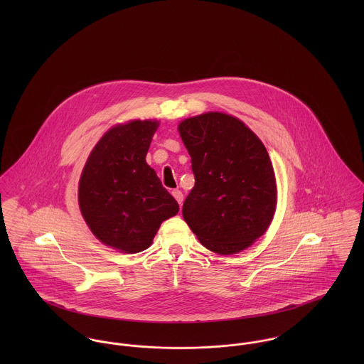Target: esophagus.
I'll return each instance as SVG.
<instances>
[{"instance_id":"34e87169","label":"esophagus","mask_w":364,"mask_h":364,"mask_svg":"<svg viewBox=\"0 0 364 364\" xmlns=\"http://www.w3.org/2000/svg\"><path fill=\"white\" fill-rule=\"evenodd\" d=\"M172 196L176 199V202H178L179 206H181L182 202H183V193H182L179 189H176V191H172Z\"/></svg>"}]
</instances>
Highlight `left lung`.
<instances>
[{
  "mask_svg": "<svg viewBox=\"0 0 364 364\" xmlns=\"http://www.w3.org/2000/svg\"><path fill=\"white\" fill-rule=\"evenodd\" d=\"M192 158L195 186L182 214L203 247L220 255L244 251L267 230L276 179L258 136L240 119L208 112L178 126Z\"/></svg>",
  "mask_w": 364,
  "mask_h": 364,
  "instance_id": "8db88e82",
  "label": "left lung"
}]
</instances>
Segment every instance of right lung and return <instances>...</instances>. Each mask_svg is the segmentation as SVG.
<instances>
[{
    "label": "right lung",
    "instance_id": "right-lung-1",
    "mask_svg": "<svg viewBox=\"0 0 364 364\" xmlns=\"http://www.w3.org/2000/svg\"><path fill=\"white\" fill-rule=\"evenodd\" d=\"M156 120H132L107 130L82 169L78 202L92 234L105 245L137 254L153 244L162 221L179 205L146 162Z\"/></svg>",
    "mask_w": 364,
    "mask_h": 364
}]
</instances>
